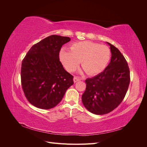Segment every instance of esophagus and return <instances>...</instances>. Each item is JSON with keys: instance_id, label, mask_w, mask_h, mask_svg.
Masks as SVG:
<instances>
[{"instance_id": "obj_1", "label": "esophagus", "mask_w": 147, "mask_h": 147, "mask_svg": "<svg viewBox=\"0 0 147 147\" xmlns=\"http://www.w3.org/2000/svg\"><path fill=\"white\" fill-rule=\"evenodd\" d=\"M80 80H81V78H80V77H74V83H76V82H78V81H80Z\"/></svg>"}]
</instances>
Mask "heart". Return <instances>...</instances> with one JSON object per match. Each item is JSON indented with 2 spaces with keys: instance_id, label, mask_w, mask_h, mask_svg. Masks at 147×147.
Returning a JSON list of instances; mask_svg holds the SVG:
<instances>
[{
  "instance_id": "b5f03b06",
  "label": "heart",
  "mask_w": 147,
  "mask_h": 147,
  "mask_svg": "<svg viewBox=\"0 0 147 147\" xmlns=\"http://www.w3.org/2000/svg\"><path fill=\"white\" fill-rule=\"evenodd\" d=\"M59 57L64 67L69 72L76 70L81 61L82 67L88 74L96 75L108 65L111 52L106 45L88 41L80 42L73 43L70 51L61 50Z\"/></svg>"
}]
</instances>
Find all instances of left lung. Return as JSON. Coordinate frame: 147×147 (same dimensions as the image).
Listing matches in <instances>:
<instances>
[{
	"label": "left lung",
	"mask_w": 147,
	"mask_h": 147,
	"mask_svg": "<svg viewBox=\"0 0 147 147\" xmlns=\"http://www.w3.org/2000/svg\"><path fill=\"white\" fill-rule=\"evenodd\" d=\"M112 57L103 72L88 78L86 90L82 95L85 108L96 115L112 112L125 97L130 83V72L126 60L121 53L112 44Z\"/></svg>",
	"instance_id": "obj_1"
}]
</instances>
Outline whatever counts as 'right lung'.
I'll list each match as a JSON object with an SVG mask.
<instances>
[{"label": "right lung", "mask_w": 147, "mask_h": 147, "mask_svg": "<svg viewBox=\"0 0 147 147\" xmlns=\"http://www.w3.org/2000/svg\"><path fill=\"white\" fill-rule=\"evenodd\" d=\"M68 37L52 35L30 48L22 61V88L28 100L42 109L55 107L74 84V77L64 69L59 51Z\"/></svg>", "instance_id": "right-lung-1"}]
</instances>
